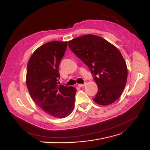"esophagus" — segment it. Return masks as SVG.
<instances>
[{"label":"esophagus","mask_w":150,"mask_h":150,"mask_svg":"<svg viewBox=\"0 0 150 150\" xmlns=\"http://www.w3.org/2000/svg\"><path fill=\"white\" fill-rule=\"evenodd\" d=\"M86 84V83L85 82V83H80V84H78V86H79V87H82V86H84Z\"/></svg>","instance_id":"1"}]
</instances>
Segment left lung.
<instances>
[{"instance_id": "1", "label": "left lung", "mask_w": 150, "mask_h": 150, "mask_svg": "<svg viewBox=\"0 0 150 150\" xmlns=\"http://www.w3.org/2000/svg\"><path fill=\"white\" fill-rule=\"evenodd\" d=\"M71 50L88 67L98 86L93 99L100 105H108L122 95L127 83L128 69L119 50L104 38L85 35L69 42Z\"/></svg>"}]
</instances>
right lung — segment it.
Segmentation results:
<instances>
[{
    "mask_svg": "<svg viewBox=\"0 0 150 150\" xmlns=\"http://www.w3.org/2000/svg\"><path fill=\"white\" fill-rule=\"evenodd\" d=\"M67 42L52 41L36 49L27 64L26 84L34 102L56 118H65L73 111L76 88L58 85L59 67Z\"/></svg>",
    "mask_w": 150,
    "mask_h": 150,
    "instance_id": "add662e5",
    "label": "right lung"
}]
</instances>
